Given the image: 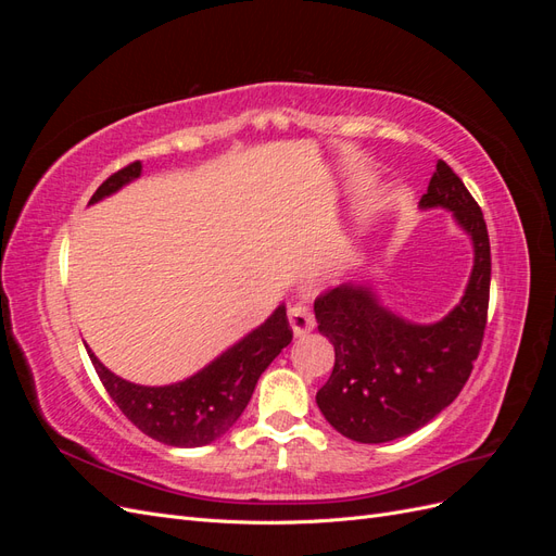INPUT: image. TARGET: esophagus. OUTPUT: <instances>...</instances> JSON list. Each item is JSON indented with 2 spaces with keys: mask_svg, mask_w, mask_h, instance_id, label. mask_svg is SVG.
<instances>
[{
  "mask_svg": "<svg viewBox=\"0 0 556 556\" xmlns=\"http://www.w3.org/2000/svg\"><path fill=\"white\" fill-rule=\"evenodd\" d=\"M288 319H290V327H292L294 336H306L308 331L315 329V317H313L311 308L304 304H294L288 313Z\"/></svg>",
  "mask_w": 556,
  "mask_h": 556,
  "instance_id": "34e87169",
  "label": "esophagus"
}]
</instances>
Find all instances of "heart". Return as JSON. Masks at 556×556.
Listing matches in <instances>:
<instances>
[{
    "label": "heart",
    "mask_w": 556,
    "mask_h": 556,
    "mask_svg": "<svg viewBox=\"0 0 556 556\" xmlns=\"http://www.w3.org/2000/svg\"><path fill=\"white\" fill-rule=\"evenodd\" d=\"M341 262H343V255H333V257L329 260V268H336Z\"/></svg>",
    "instance_id": "1"
}]
</instances>
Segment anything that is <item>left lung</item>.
<instances>
[{"instance_id":"obj_1","label":"left lung","mask_w":556,"mask_h":556,"mask_svg":"<svg viewBox=\"0 0 556 556\" xmlns=\"http://www.w3.org/2000/svg\"><path fill=\"white\" fill-rule=\"evenodd\" d=\"M445 208L473 243L464 296L435 323L387 308L371 282L350 280L315 301L317 329L333 345L329 380L317 390L327 422L357 443L403 439L445 410L478 359L490 306V237L476 199L439 160L419 211Z\"/></svg>"}]
</instances>
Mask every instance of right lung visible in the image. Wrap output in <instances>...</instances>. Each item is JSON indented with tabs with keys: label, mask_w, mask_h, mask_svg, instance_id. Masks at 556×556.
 <instances>
[{
	"label": "right lung",
	"mask_w": 556,
	"mask_h": 556,
	"mask_svg": "<svg viewBox=\"0 0 556 556\" xmlns=\"http://www.w3.org/2000/svg\"><path fill=\"white\" fill-rule=\"evenodd\" d=\"M141 162L125 166L99 185L88 206L123 190L125 185L141 178ZM290 341L292 329L288 311L280 304L257 329L229 345L194 376L157 387L137 384L115 376L97 359L90 345H86V350L109 396L134 427L164 445L201 447L223 439L237 425L260 376Z\"/></svg>",
	"instance_id": "add662e5"
}]
</instances>
